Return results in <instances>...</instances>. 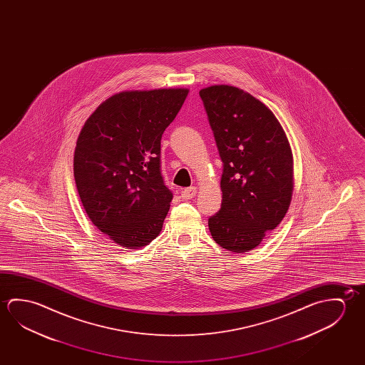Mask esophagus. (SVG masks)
Masks as SVG:
<instances>
[{
    "instance_id": "1",
    "label": "esophagus",
    "mask_w": 365,
    "mask_h": 365,
    "mask_svg": "<svg viewBox=\"0 0 365 365\" xmlns=\"http://www.w3.org/2000/svg\"><path fill=\"white\" fill-rule=\"evenodd\" d=\"M197 195V188L196 187H190V188H185L183 191L180 192V196L183 200H191Z\"/></svg>"
}]
</instances>
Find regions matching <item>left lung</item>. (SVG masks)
I'll return each instance as SVG.
<instances>
[{
    "label": "left lung",
    "mask_w": 365,
    "mask_h": 365,
    "mask_svg": "<svg viewBox=\"0 0 365 365\" xmlns=\"http://www.w3.org/2000/svg\"><path fill=\"white\" fill-rule=\"evenodd\" d=\"M200 96L222 162V201L209 217L210 233L227 251H251L289 209L292 149L274 113L251 94L215 85Z\"/></svg>",
    "instance_id": "1"
}]
</instances>
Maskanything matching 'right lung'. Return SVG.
<instances>
[{"label":"right lung","mask_w":365,"mask_h":365,"mask_svg":"<svg viewBox=\"0 0 365 365\" xmlns=\"http://www.w3.org/2000/svg\"><path fill=\"white\" fill-rule=\"evenodd\" d=\"M187 89L125 91L96 108L78 135L73 175L86 214L114 243L155 240L173 200L162 174L163 132Z\"/></svg>","instance_id":"add662e5"}]
</instances>
